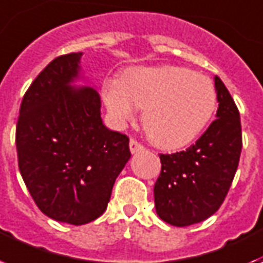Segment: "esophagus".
Wrapping results in <instances>:
<instances>
[{"label":"esophagus","mask_w":263,"mask_h":263,"mask_svg":"<svg viewBox=\"0 0 263 263\" xmlns=\"http://www.w3.org/2000/svg\"><path fill=\"white\" fill-rule=\"evenodd\" d=\"M143 149H145V147H143V145H142L140 142H138V140L134 139V138L129 140V150H131V153H138V152H142Z\"/></svg>","instance_id":"1"}]
</instances>
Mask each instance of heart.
Segmentation results:
<instances>
[{
  "label": "heart",
  "mask_w": 263,
  "mask_h": 263,
  "mask_svg": "<svg viewBox=\"0 0 263 263\" xmlns=\"http://www.w3.org/2000/svg\"><path fill=\"white\" fill-rule=\"evenodd\" d=\"M102 95L117 124L132 121L136 107L154 145L182 149L200 136L215 111L216 93L211 80L180 66L135 67L120 80H107Z\"/></svg>",
  "instance_id": "obj_1"
}]
</instances>
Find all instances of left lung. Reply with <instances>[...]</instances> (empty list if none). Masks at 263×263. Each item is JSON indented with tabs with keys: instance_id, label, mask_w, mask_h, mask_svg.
Wrapping results in <instances>:
<instances>
[{
	"instance_id": "1",
	"label": "left lung",
	"mask_w": 263,
	"mask_h": 263,
	"mask_svg": "<svg viewBox=\"0 0 263 263\" xmlns=\"http://www.w3.org/2000/svg\"><path fill=\"white\" fill-rule=\"evenodd\" d=\"M215 89L218 118L207 131L189 149L160 154L154 204L158 216L170 225L190 226L215 214L237 171L243 147L240 113L218 76Z\"/></svg>"
}]
</instances>
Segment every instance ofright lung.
<instances>
[{
    "instance_id": "1",
    "label": "right lung",
    "mask_w": 263,
    "mask_h": 263,
    "mask_svg": "<svg viewBox=\"0 0 263 263\" xmlns=\"http://www.w3.org/2000/svg\"><path fill=\"white\" fill-rule=\"evenodd\" d=\"M81 55L58 56L38 74L16 125L19 171L34 203L70 225H85L105 212L131 157L128 136L102 123L99 93L70 87Z\"/></svg>"
}]
</instances>
